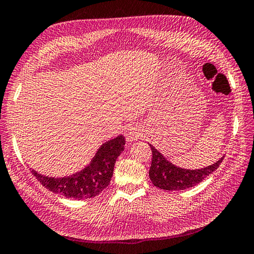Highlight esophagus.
<instances>
[{"label":"esophagus","instance_id":"obj_1","mask_svg":"<svg viewBox=\"0 0 254 254\" xmlns=\"http://www.w3.org/2000/svg\"><path fill=\"white\" fill-rule=\"evenodd\" d=\"M125 137H126V140L129 142H132L137 140L138 138L140 137V131L138 127L136 126H130L126 129V132H125Z\"/></svg>","mask_w":254,"mask_h":254}]
</instances>
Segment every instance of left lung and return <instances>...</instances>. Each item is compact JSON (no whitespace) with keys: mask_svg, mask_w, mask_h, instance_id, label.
Instances as JSON below:
<instances>
[{"mask_svg":"<svg viewBox=\"0 0 254 254\" xmlns=\"http://www.w3.org/2000/svg\"><path fill=\"white\" fill-rule=\"evenodd\" d=\"M152 152V160L149 169V178L154 186L164 190H185L201 183L209 175L218 169L224 156L218 161L200 169H186L172 164L161 152L149 145Z\"/></svg>","mask_w":254,"mask_h":254,"instance_id":"obj_1","label":"left lung"}]
</instances>
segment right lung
I'll return each mask as SVG.
<instances>
[{"mask_svg": "<svg viewBox=\"0 0 254 254\" xmlns=\"http://www.w3.org/2000/svg\"><path fill=\"white\" fill-rule=\"evenodd\" d=\"M124 149L125 137L119 135L104 142L89 164L73 175L60 178L42 175L34 169L31 170L36 179L52 192L76 200L93 198L108 187L114 174L115 162Z\"/></svg>", "mask_w": 254, "mask_h": 254, "instance_id": "add662e5", "label": "right lung"}]
</instances>
